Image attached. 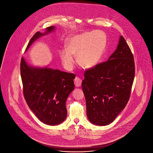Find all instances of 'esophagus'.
<instances>
[{
	"label": "esophagus",
	"instance_id": "obj_1",
	"mask_svg": "<svg viewBox=\"0 0 153 153\" xmlns=\"http://www.w3.org/2000/svg\"><path fill=\"white\" fill-rule=\"evenodd\" d=\"M74 84H75L76 86H77V87L80 86L81 84H82V80L79 77H76L74 79Z\"/></svg>",
	"mask_w": 153,
	"mask_h": 153
}]
</instances>
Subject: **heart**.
<instances>
[{
    "instance_id": "heart-1",
    "label": "heart",
    "mask_w": 153,
    "mask_h": 153,
    "mask_svg": "<svg viewBox=\"0 0 153 153\" xmlns=\"http://www.w3.org/2000/svg\"><path fill=\"white\" fill-rule=\"evenodd\" d=\"M106 45V36L102 31L93 30L70 37L66 43V49L59 51V56L65 68L71 70L77 62L85 69L94 68L100 63Z\"/></svg>"
}]
</instances>
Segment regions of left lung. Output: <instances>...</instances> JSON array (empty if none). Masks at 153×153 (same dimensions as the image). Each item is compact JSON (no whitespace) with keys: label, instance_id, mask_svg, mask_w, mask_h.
<instances>
[{"label":"left lung","instance_id":"left-lung-1","mask_svg":"<svg viewBox=\"0 0 153 153\" xmlns=\"http://www.w3.org/2000/svg\"><path fill=\"white\" fill-rule=\"evenodd\" d=\"M134 75L133 55L121 36L108 60L85 72L82 86L90 122L105 126L115 120L129 100Z\"/></svg>","mask_w":153,"mask_h":153}]
</instances>
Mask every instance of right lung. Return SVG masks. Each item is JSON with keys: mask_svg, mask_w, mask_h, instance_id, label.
I'll return each instance as SVG.
<instances>
[{"mask_svg": "<svg viewBox=\"0 0 153 153\" xmlns=\"http://www.w3.org/2000/svg\"><path fill=\"white\" fill-rule=\"evenodd\" d=\"M54 28L51 26L47 28L44 33L37 32L29 42L26 51L38 38ZM20 74L25 99L36 116L48 125L62 123L67 118L65 103L74 89L73 80L76 76L48 67L30 66L24 57L21 59Z\"/></svg>", "mask_w": 153, "mask_h": 153, "instance_id": "1", "label": "right lung"}]
</instances>
